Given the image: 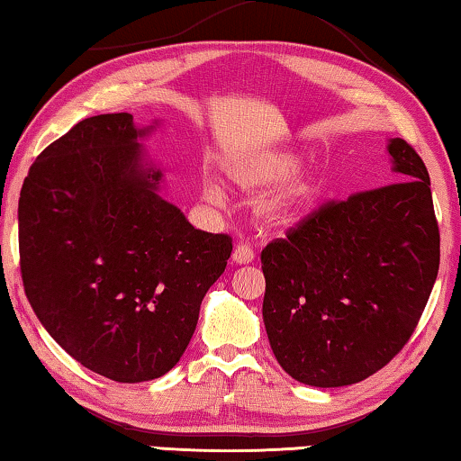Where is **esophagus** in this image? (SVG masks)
Instances as JSON below:
<instances>
[{"label": "esophagus", "instance_id": "esophagus-1", "mask_svg": "<svg viewBox=\"0 0 461 461\" xmlns=\"http://www.w3.org/2000/svg\"><path fill=\"white\" fill-rule=\"evenodd\" d=\"M231 258H233V263H238V265H249L254 260V250L249 244L240 242V244H236V249H233Z\"/></svg>", "mask_w": 461, "mask_h": 461}]
</instances>
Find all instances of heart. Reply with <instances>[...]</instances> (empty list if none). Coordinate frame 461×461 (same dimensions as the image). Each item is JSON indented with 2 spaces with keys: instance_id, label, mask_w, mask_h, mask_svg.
<instances>
[{
  "instance_id": "1",
  "label": "heart",
  "mask_w": 461,
  "mask_h": 461,
  "mask_svg": "<svg viewBox=\"0 0 461 461\" xmlns=\"http://www.w3.org/2000/svg\"><path fill=\"white\" fill-rule=\"evenodd\" d=\"M300 157L296 153H287V150H279V153H269L258 157L250 163L236 165L230 171L233 184L240 190L246 192H260L273 186H279L298 174L300 169ZM308 194H311V188L306 184H294L287 190L281 192V194L269 198V201L263 203V212L267 217L277 219V221H290L298 215L302 203L306 201ZM204 198L212 204H221V190H219L217 184L209 182L204 186Z\"/></svg>"
}]
</instances>
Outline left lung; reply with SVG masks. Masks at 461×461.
Wrapping results in <instances>:
<instances>
[{"instance_id": "obj_1", "label": "left lung", "mask_w": 461, "mask_h": 461, "mask_svg": "<svg viewBox=\"0 0 461 461\" xmlns=\"http://www.w3.org/2000/svg\"><path fill=\"white\" fill-rule=\"evenodd\" d=\"M387 150L400 182L322 204L260 252L271 349L304 384L343 387L381 370L435 285L441 238L427 165L403 139Z\"/></svg>"}]
</instances>
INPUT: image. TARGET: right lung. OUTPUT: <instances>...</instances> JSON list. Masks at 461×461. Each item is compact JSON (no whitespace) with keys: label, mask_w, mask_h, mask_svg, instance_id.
I'll return each mask as SVG.
<instances>
[{"label":"right lung","mask_w":461,"mask_h":461,"mask_svg":"<svg viewBox=\"0 0 461 461\" xmlns=\"http://www.w3.org/2000/svg\"><path fill=\"white\" fill-rule=\"evenodd\" d=\"M150 130L130 113L78 122L31 165L18 203L34 314L74 360L118 383L176 366L231 254L228 233L194 230L159 196L163 174L139 142Z\"/></svg>","instance_id":"1"}]
</instances>
